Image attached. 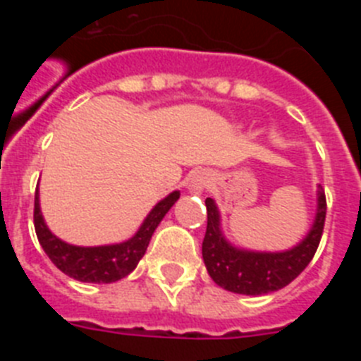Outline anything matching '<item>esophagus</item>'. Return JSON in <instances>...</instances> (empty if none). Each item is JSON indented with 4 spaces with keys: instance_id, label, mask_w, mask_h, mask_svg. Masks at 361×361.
I'll return each instance as SVG.
<instances>
[{
    "instance_id": "obj_1",
    "label": "esophagus",
    "mask_w": 361,
    "mask_h": 361,
    "mask_svg": "<svg viewBox=\"0 0 361 361\" xmlns=\"http://www.w3.org/2000/svg\"><path fill=\"white\" fill-rule=\"evenodd\" d=\"M208 175L206 173H195V177L191 178V190H195V191H200L204 190V188L208 186Z\"/></svg>"
}]
</instances>
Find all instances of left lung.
<instances>
[{"label": "left lung", "mask_w": 361, "mask_h": 361, "mask_svg": "<svg viewBox=\"0 0 361 361\" xmlns=\"http://www.w3.org/2000/svg\"><path fill=\"white\" fill-rule=\"evenodd\" d=\"M318 195V213L312 229L296 247L283 253H253L229 245L220 233L215 202L206 199L208 226L202 240V258L213 282L238 295H266L291 283L309 266L320 245L327 200L322 188Z\"/></svg>", "instance_id": "8db88e82"}]
</instances>
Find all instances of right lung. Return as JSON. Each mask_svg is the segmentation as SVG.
<instances>
[{
	"instance_id": "add662e5",
	"label": "right lung",
	"mask_w": 361,
	"mask_h": 361,
	"mask_svg": "<svg viewBox=\"0 0 361 361\" xmlns=\"http://www.w3.org/2000/svg\"><path fill=\"white\" fill-rule=\"evenodd\" d=\"M178 195H180L178 191H173L164 200H161L146 216L141 229L135 233V237L130 238L128 242L116 245H101V247H78V245H70L59 240L49 231L43 216H41L39 197H37L36 190L34 228H36L37 240L44 253L49 255L54 266L61 269L70 279L92 283L117 282L135 269L142 255L146 253L153 231L162 220V216L168 213V209L177 202Z\"/></svg>"
}]
</instances>
